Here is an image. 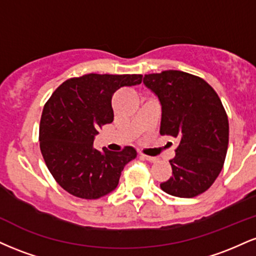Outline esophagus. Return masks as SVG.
I'll list each match as a JSON object with an SVG mask.
<instances>
[{
  "label": "esophagus",
  "instance_id": "obj_1",
  "mask_svg": "<svg viewBox=\"0 0 256 256\" xmlns=\"http://www.w3.org/2000/svg\"><path fill=\"white\" fill-rule=\"evenodd\" d=\"M140 158H144V160H146V161H149V162H155V161H156V158L148 156V155H144V154H140Z\"/></svg>",
  "mask_w": 256,
  "mask_h": 256
}]
</instances>
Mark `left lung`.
Instances as JSON below:
<instances>
[{
	"instance_id": "8db88e82",
	"label": "left lung",
	"mask_w": 256,
	"mask_h": 256,
	"mask_svg": "<svg viewBox=\"0 0 256 256\" xmlns=\"http://www.w3.org/2000/svg\"><path fill=\"white\" fill-rule=\"evenodd\" d=\"M143 83L160 100V134L180 140L170 160L172 177L161 189L177 198H195L210 189L224 166L228 146L224 106L207 82L186 72L146 74Z\"/></svg>"
}]
</instances>
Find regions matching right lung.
Returning a JSON list of instances; mask_svg holds the SVG:
<instances>
[{
  "label": "right lung",
  "mask_w": 256,
  "mask_h": 256,
  "mask_svg": "<svg viewBox=\"0 0 256 256\" xmlns=\"http://www.w3.org/2000/svg\"><path fill=\"white\" fill-rule=\"evenodd\" d=\"M142 74H96L64 82L44 104L40 148L58 184L76 198L96 200L118 186L125 165L137 156L94 148L98 128L113 122L112 98L122 86L142 83Z\"/></svg>",
  "instance_id": "obj_1"
}]
</instances>
